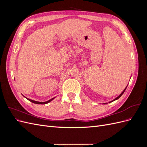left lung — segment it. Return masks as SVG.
<instances>
[{
	"label": "left lung",
	"instance_id": "1",
	"mask_svg": "<svg viewBox=\"0 0 147 147\" xmlns=\"http://www.w3.org/2000/svg\"><path fill=\"white\" fill-rule=\"evenodd\" d=\"M125 90H126V88H125V89H124V91H123V92H121V94H120V95H119V96H118V97H117V98H116V99H114V100H112V102H113V101H114V100H117V99H119V97H121V96H122V94H123V93H124V91H125Z\"/></svg>",
	"mask_w": 147,
	"mask_h": 147
}]
</instances>
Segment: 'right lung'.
<instances>
[{
	"mask_svg": "<svg viewBox=\"0 0 147 147\" xmlns=\"http://www.w3.org/2000/svg\"><path fill=\"white\" fill-rule=\"evenodd\" d=\"M26 99H27L28 100H29V101H30L31 102H33V103H34V104H48V102H51L53 99L54 98H53V99H50V100H48V101H47V102H37V101H35V100H31V99H28V98H27V97H26Z\"/></svg>",
	"mask_w": 147,
	"mask_h": 147,
	"instance_id": "right-lung-1",
	"label": "right lung"
}]
</instances>
